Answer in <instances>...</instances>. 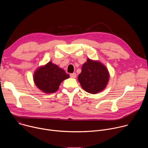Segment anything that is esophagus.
<instances>
[{
  "mask_svg": "<svg viewBox=\"0 0 148 148\" xmlns=\"http://www.w3.org/2000/svg\"><path fill=\"white\" fill-rule=\"evenodd\" d=\"M76 73H73V74H70V77L71 78H75V77H76Z\"/></svg>",
  "mask_w": 148,
  "mask_h": 148,
  "instance_id": "esophagus-1",
  "label": "esophagus"
}]
</instances>
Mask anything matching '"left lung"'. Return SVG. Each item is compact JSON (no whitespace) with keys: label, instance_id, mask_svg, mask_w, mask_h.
Returning a JSON list of instances; mask_svg holds the SVG:
<instances>
[{"label":"left lung","instance_id":"left-lung-1","mask_svg":"<svg viewBox=\"0 0 148 148\" xmlns=\"http://www.w3.org/2000/svg\"><path fill=\"white\" fill-rule=\"evenodd\" d=\"M110 79L107 68L98 60L90 58L83 64L78 80L82 89L86 92L95 94L106 88Z\"/></svg>","mask_w":148,"mask_h":148}]
</instances>
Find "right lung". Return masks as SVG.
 Instances as JSON below:
<instances>
[{"label":"right lung","mask_w":148,"mask_h":148,"mask_svg":"<svg viewBox=\"0 0 148 148\" xmlns=\"http://www.w3.org/2000/svg\"><path fill=\"white\" fill-rule=\"evenodd\" d=\"M69 77L70 75L64 70L51 61L38 67L33 74V80L36 87L46 94L56 92L60 84Z\"/></svg>","instance_id":"add662e5"}]
</instances>
